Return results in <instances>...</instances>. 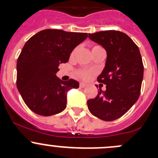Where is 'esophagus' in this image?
Here are the masks:
<instances>
[{"label":"esophagus","mask_w":158,"mask_h":158,"mask_svg":"<svg viewBox=\"0 0 158 158\" xmlns=\"http://www.w3.org/2000/svg\"><path fill=\"white\" fill-rule=\"evenodd\" d=\"M79 87H80V88H85V87H86V85H85V83L80 82V83H79Z\"/></svg>","instance_id":"obj_1"}]
</instances>
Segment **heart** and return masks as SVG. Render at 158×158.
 <instances>
[{
  "label": "heart",
  "mask_w": 158,
  "mask_h": 158,
  "mask_svg": "<svg viewBox=\"0 0 158 158\" xmlns=\"http://www.w3.org/2000/svg\"><path fill=\"white\" fill-rule=\"evenodd\" d=\"M95 47H98V46H95ZM76 52V49L73 51V52L71 53V56H73V55ZM94 74L93 71H89V70H84V69H80L76 71V77L79 78V79H82V80H87L89 79L92 75Z\"/></svg>",
  "instance_id": "b5f03b06"
}]
</instances>
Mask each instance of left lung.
I'll return each instance as SVG.
<instances>
[{
    "instance_id": "obj_1",
    "label": "left lung",
    "mask_w": 158,
    "mask_h": 158,
    "mask_svg": "<svg viewBox=\"0 0 158 158\" xmlns=\"http://www.w3.org/2000/svg\"><path fill=\"white\" fill-rule=\"evenodd\" d=\"M89 39L107 52V60L98 82L106 89L87 102L93 115L106 122L116 120L137 102L141 93L144 65L138 46L127 34L118 30L89 33Z\"/></svg>"
}]
</instances>
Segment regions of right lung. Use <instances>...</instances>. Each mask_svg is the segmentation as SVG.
Segmentation results:
<instances>
[{"mask_svg":"<svg viewBox=\"0 0 158 158\" xmlns=\"http://www.w3.org/2000/svg\"><path fill=\"white\" fill-rule=\"evenodd\" d=\"M87 37L86 33L47 29L27 41L17 59V87L31 111L50 116L66 109L67 92L79 88V82L73 79L61 81L56 73Z\"/></svg>","mask_w":158,"mask_h":158,"instance_id":"add662e5","label":"right lung"}]
</instances>
